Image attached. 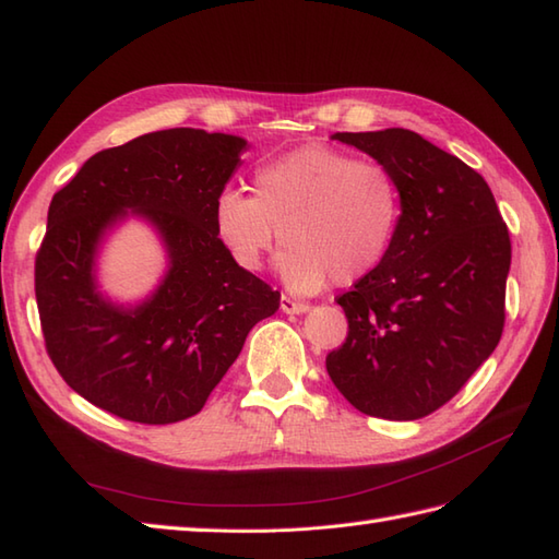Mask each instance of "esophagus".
Here are the masks:
<instances>
[{"label":"esophagus","mask_w":559,"mask_h":559,"mask_svg":"<svg viewBox=\"0 0 559 559\" xmlns=\"http://www.w3.org/2000/svg\"><path fill=\"white\" fill-rule=\"evenodd\" d=\"M307 310H310V305H307V302L293 300V298H288V295H283V298H281V312H286V314H302V312H307Z\"/></svg>","instance_id":"1"}]
</instances>
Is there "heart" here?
<instances>
[{
	"instance_id": "b5f03b06",
	"label": "heart",
	"mask_w": 559,
	"mask_h": 559,
	"mask_svg": "<svg viewBox=\"0 0 559 559\" xmlns=\"http://www.w3.org/2000/svg\"><path fill=\"white\" fill-rule=\"evenodd\" d=\"M401 187L379 160L331 146H302L259 165L254 194L223 189L213 225L237 266L259 271L278 237V276L295 293L353 286L396 240Z\"/></svg>"
}]
</instances>
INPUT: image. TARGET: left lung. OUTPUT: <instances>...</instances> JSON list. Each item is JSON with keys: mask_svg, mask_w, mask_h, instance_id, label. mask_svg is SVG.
I'll list each match as a JSON object with an SVG mask.
<instances>
[{"mask_svg": "<svg viewBox=\"0 0 559 559\" xmlns=\"http://www.w3.org/2000/svg\"><path fill=\"white\" fill-rule=\"evenodd\" d=\"M331 139L384 163L403 211L382 264L338 298L348 338L326 355V372L360 413L418 420L454 399L500 343L507 223L476 170L411 129Z\"/></svg>", "mask_w": 559, "mask_h": 559, "instance_id": "8db88e82", "label": "left lung"}]
</instances>
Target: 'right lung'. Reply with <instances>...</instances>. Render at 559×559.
I'll return each instance as SVG.
<instances>
[{
  "label": "right lung",
  "instance_id": "right-lung-1",
  "mask_svg": "<svg viewBox=\"0 0 559 559\" xmlns=\"http://www.w3.org/2000/svg\"><path fill=\"white\" fill-rule=\"evenodd\" d=\"M247 141L175 127L105 148L52 197L35 257L45 348L64 382L117 418H192L281 293L235 264L213 206ZM129 215L159 233L169 271L139 306L97 288L104 235Z\"/></svg>",
  "mask_w": 559,
  "mask_h": 559
}]
</instances>
